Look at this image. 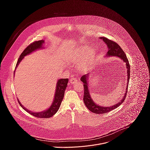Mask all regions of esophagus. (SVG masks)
Instances as JSON below:
<instances>
[{"label": "esophagus", "instance_id": "34e87169", "mask_svg": "<svg viewBox=\"0 0 150 150\" xmlns=\"http://www.w3.org/2000/svg\"><path fill=\"white\" fill-rule=\"evenodd\" d=\"M69 82H70L71 83H75V82H77V79H76V78H75V77H72V78H71L70 79Z\"/></svg>", "mask_w": 150, "mask_h": 150}]
</instances>
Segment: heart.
<instances>
[{
    "label": "heart",
    "instance_id": "heart-1",
    "mask_svg": "<svg viewBox=\"0 0 150 150\" xmlns=\"http://www.w3.org/2000/svg\"><path fill=\"white\" fill-rule=\"evenodd\" d=\"M83 57L82 61L78 66V69L84 72L90 68L94 57V51L92 49L88 51L87 47H80L74 51L68 57V60L70 62L76 63L81 60Z\"/></svg>",
    "mask_w": 150,
    "mask_h": 150
}]
</instances>
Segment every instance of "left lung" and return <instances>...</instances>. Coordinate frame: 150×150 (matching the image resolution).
I'll return each instance as SVG.
<instances>
[{"label": "left lung", "mask_w": 150, "mask_h": 150, "mask_svg": "<svg viewBox=\"0 0 150 150\" xmlns=\"http://www.w3.org/2000/svg\"><path fill=\"white\" fill-rule=\"evenodd\" d=\"M100 39L103 40V41L105 42L107 45V47H108V52L107 53V56H117L118 57H120L121 59L123 60L126 63V68H127V86L126 89V92L124 94V96L123 97L122 99L120 100V101H119L117 104L109 107H103L100 106L98 105L97 104H96L95 102L91 98L90 91L88 90V79L89 77V73L88 74L84 75L81 78V81L83 83V88H84V94H83V102L86 105L88 109L91 111L93 113H96V114H103L106 113L108 112H109L115 109L122 104V103L124 101L126 97V93L127 92V88H128V83H129V81L130 78V65L129 61L123 52V50L122 49V48L119 46L118 44H117L116 42L113 41L112 40H110L105 37H100Z\"/></svg>", "instance_id": "1"}]
</instances>
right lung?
<instances>
[{"instance_id": "obj_1", "label": "right lung", "mask_w": 150, "mask_h": 150, "mask_svg": "<svg viewBox=\"0 0 150 150\" xmlns=\"http://www.w3.org/2000/svg\"><path fill=\"white\" fill-rule=\"evenodd\" d=\"M43 42H44V40H39V41H34L32 42V43L30 44V45H28L25 48V49L23 51V52L21 54L16 65L15 69L19 65V64L20 63L21 60H22L23 59L24 57V56L30 54L31 53H32L33 52L36 50L42 49V43H43ZM15 72V71H14V73ZM68 82V78L60 79L57 81L53 101L50 108L47 109V110H45L41 112H33L25 108L21 104V103L18 100V101L19 105L22 107V108H23L26 112L29 113L30 115L38 118H49L53 116L59 110L61 103L62 101V100L63 98L64 94H65V91L67 87Z\"/></svg>"}]
</instances>
